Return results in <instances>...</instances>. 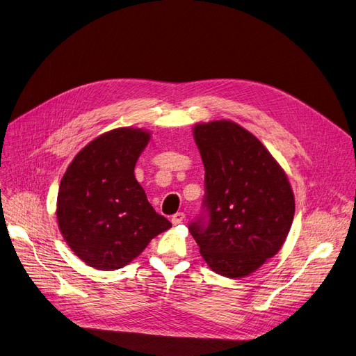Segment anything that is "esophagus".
Here are the masks:
<instances>
[{"mask_svg":"<svg viewBox=\"0 0 356 356\" xmlns=\"http://www.w3.org/2000/svg\"><path fill=\"white\" fill-rule=\"evenodd\" d=\"M184 213L183 212H177V213H175L173 216H172V223L173 225H179V223H181L183 222V219H184Z\"/></svg>","mask_w":356,"mask_h":356,"instance_id":"1","label":"esophagus"}]
</instances>
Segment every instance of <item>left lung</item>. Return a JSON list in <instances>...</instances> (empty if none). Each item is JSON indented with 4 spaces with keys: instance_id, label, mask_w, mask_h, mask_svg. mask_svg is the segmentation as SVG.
<instances>
[{
    "instance_id": "1",
    "label": "left lung",
    "mask_w": 356,
    "mask_h": 356,
    "mask_svg": "<svg viewBox=\"0 0 356 356\" xmlns=\"http://www.w3.org/2000/svg\"><path fill=\"white\" fill-rule=\"evenodd\" d=\"M193 137L204 165L208 222L189 231L212 271L250 275L282 250L294 218L287 175L254 134L234 121L196 124Z\"/></svg>"
}]
</instances>
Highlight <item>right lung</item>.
<instances>
[{
	"label": "right lung",
	"instance_id": "obj_1",
	"mask_svg": "<svg viewBox=\"0 0 356 356\" xmlns=\"http://www.w3.org/2000/svg\"><path fill=\"white\" fill-rule=\"evenodd\" d=\"M149 137L141 128L111 129L85 145L63 175L56 209L59 229L89 267L122 268L172 227L134 176Z\"/></svg>",
	"mask_w": 356,
	"mask_h": 356
}]
</instances>
